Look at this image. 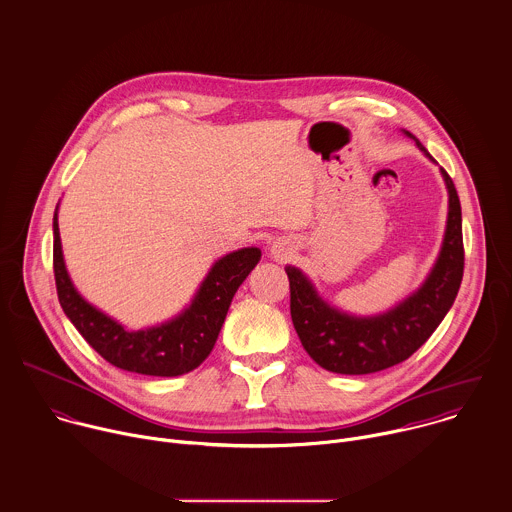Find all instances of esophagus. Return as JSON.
<instances>
[{"label":"esophagus","mask_w":512,"mask_h":512,"mask_svg":"<svg viewBox=\"0 0 512 512\" xmlns=\"http://www.w3.org/2000/svg\"><path fill=\"white\" fill-rule=\"evenodd\" d=\"M293 253H295L293 243H289V241H285V239H277V241H273V245H271V257H273L275 261H287Z\"/></svg>","instance_id":"obj_1"}]
</instances>
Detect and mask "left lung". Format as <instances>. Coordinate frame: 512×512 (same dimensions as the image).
<instances>
[{
  "label": "left lung",
  "mask_w": 512,
  "mask_h": 512,
  "mask_svg": "<svg viewBox=\"0 0 512 512\" xmlns=\"http://www.w3.org/2000/svg\"><path fill=\"white\" fill-rule=\"evenodd\" d=\"M425 157L419 139L403 129ZM449 193L441 251L425 281L403 301L377 315H353L329 303L299 267L287 265L291 319L303 349L323 369L339 375H369L409 359L441 325L463 281V217L453 179L441 169Z\"/></svg>",
  "instance_id": "1"
}]
</instances>
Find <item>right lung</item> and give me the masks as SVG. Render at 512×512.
Listing matches in <instances>:
<instances>
[{
  "label": "right lung",
  "mask_w": 512,
  "mask_h": 512,
  "mask_svg": "<svg viewBox=\"0 0 512 512\" xmlns=\"http://www.w3.org/2000/svg\"><path fill=\"white\" fill-rule=\"evenodd\" d=\"M59 203L53 213V271L63 313L81 337L113 367L151 377H179L197 369L213 351L233 295L261 261L259 247H243L219 257L193 299L171 319L127 329L91 305L73 285L61 249Z\"/></svg>",
  "instance_id": "add662e5"
}]
</instances>
